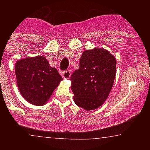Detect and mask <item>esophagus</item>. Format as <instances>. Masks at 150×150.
Wrapping results in <instances>:
<instances>
[{
    "label": "esophagus",
    "instance_id": "esophagus-1",
    "mask_svg": "<svg viewBox=\"0 0 150 150\" xmlns=\"http://www.w3.org/2000/svg\"><path fill=\"white\" fill-rule=\"evenodd\" d=\"M71 76V71L69 70H66L64 71L63 72H62V77L64 79H69Z\"/></svg>",
    "mask_w": 150,
    "mask_h": 150
}]
</instances>
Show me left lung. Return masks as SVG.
<instances>
[{
	"mask_svg": "<svg viewBox=\"0 0 150 150\" xmlns=\"http://www.w3.org/2000/svg\"><path fill=\"white\" fill-rule=\"evenodd\" d=\"M116 75V59L109 51L85 50L79 68L71 76L74 101L86 110L98 108L107 100Z\"/></svg>",
	"mask_w": 150,
	"mask_h": 150,
	"instance_id": "obj_1",
	"label": "left lung"
}]
</instances>
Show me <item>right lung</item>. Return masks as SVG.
<instances>
[{"instance_id": "right-lung-1", "label": "right lung", "mask_w": 150, "mask_h": 150, "mask_svg": "<svg viewBox=\"0 0 150 150\" xmlns=\"http://www.w3.org/2000/svg\"><path fill=\"white\" fill-rule=\"evenodd\" d=\"M15 75L20 93L29 103L42 106L63 79L43 56L22 59L15 64Z\"/></svg>"}]
</instances>
